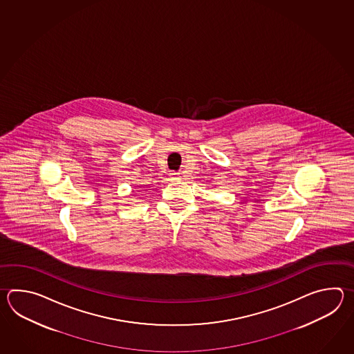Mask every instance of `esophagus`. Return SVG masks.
Here are the masks:
<instances>
[{"label": "esophagus", "instance_id": "34e87169", "mask_svg": "<svg viewBox=\"0 0 354 354\" xmlns=\"http://www.w3.org/2000/svg\"><path fill=\"white\" fill-rule=\"evenodd\" d=\"M172 177H174V178H176V177H177V176H176V174H172Z\"/></svg>", "mask_w": 354, "mask_h": 354}]
</instances>
